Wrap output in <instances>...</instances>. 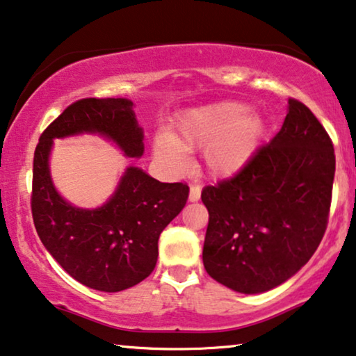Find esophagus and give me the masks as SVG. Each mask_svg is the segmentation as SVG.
Instances as JSON below:
<instances>
[{"instance_id": "1", "label": "esophagus", "mask_w": 356, "mask_h": 356, "mask_svg": "<svg viewBox=\"0 0 356 356\" xmlns=\"http://www.w3.org/2000/svg\"><path fill=\"white\" fill-rule=\"evenodd\" d=\"M200 195H202V187L197 186V184H193V186H191V193H188V200H191V202H198V200H200Z\"/></svg>"}]
</instances>
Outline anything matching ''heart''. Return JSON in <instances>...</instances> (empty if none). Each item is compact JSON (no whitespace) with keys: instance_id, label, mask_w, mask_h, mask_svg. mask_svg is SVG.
I'll use <instances>...</instances> for the list:
<instances>
[{"instance_id":"heart-1","label":"heart","mask_w":356,"mask_h":356,"mask_svg":"<svg viewBox=\"0 0 356 356\" xmlns=\"http://www.w3.org/2000/svg\"><path fill=\"white\" fill-rule=\"evenodd\" d=\"M264 131V118L249 112L248 104L216 102L184 113L177 120L175 136L163 134L156 141V153L174 168H182L187 151L205 149L208 172L227 177L248 164Z\"/></svg>"}]
</instances>
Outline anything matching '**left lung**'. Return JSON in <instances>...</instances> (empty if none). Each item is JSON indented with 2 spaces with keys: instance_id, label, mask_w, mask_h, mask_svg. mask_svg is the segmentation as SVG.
I'll return each mask as SVG.
<instances>
[{
  "instance_id": "8db88e82",
  "label": "left lung",
  "mask_w": 356,
  "mask_h": 356,
  "mask_svg": "<svg viewBox=\"0 0 356 356\" xmlns=\"http://www.w3.org/2000/svg\"><path fill=\"white\" fill-rule=\"evenodd\" d=\"M334 145L314 113L288 99L280 131L233 177L207 186L203 265L213 280L255 295L293 277L329 221Z\"/></svg>"
}]
</instances>
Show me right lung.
Returning <instances> with one entry per match:
<instances>
[{
  "mask_svg": "<svg viewBox=\"0 0 356 356\" xmlns=\"http://www.w3.org/2000/svg\"><path fill=\"white\" fill-rule=\"evenodd\" d=\"M106 135L130 158L143 154V131L129 99L86 97L65 108L40 135L34 153L31 208L37 234L66 273L83 285L115 293L153 272L158 241L188 198V186L163 184L129 168L111 200L96 210L71 207L56 193L49 172L54 138Z\"/></svg>",
  "mask_w": 356,
  "mask_h": 356,
  "instance_id": "1",
  "label": "right lung"
}]
</instances>
